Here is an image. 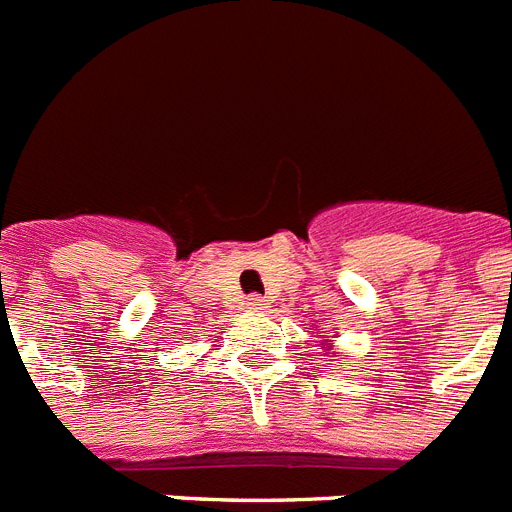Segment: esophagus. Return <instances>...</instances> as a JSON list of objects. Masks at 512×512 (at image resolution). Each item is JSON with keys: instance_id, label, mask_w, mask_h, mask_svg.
<instances>
[{"instance_id": "obj_1", "label": "esophagus", "mask_w": 512, "mask_h": 512, "mask_svg": "<svg viewBox=\"0 0 512 512\" xmlns=\"http://www.w3.org/2000/svg\"><path fill=\"white\" fill-rule=\"evenodd\" d=\"M246 308H251V311H264V308H269V303H266L261 295H248Z\"/></svg>"}]
</instances>
